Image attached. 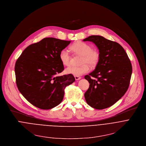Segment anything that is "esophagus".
<instances>
[{"mask_svg":"<svg viewBox=\"0 0 146 146\" xmlns=\"http://www.w3.org/2000/svg\"><path fill=\"white\" fill-rule=\"evenodd\" d=\"M75 79L76 80H79L81 79V77H80L79 76H75Z\"/></svg>","mask_w":146,"mask_h":146,"instance_id":"1","label":"esophagus"}]
</instances>
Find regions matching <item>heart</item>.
Returning <instances> with one entry per match:
<instances>
[{
  "label": "heart",
  "mask_w": 146,
  "mask_h": 146,
  "mask_svg": "<svg viewBox=\"0 0 146 146\" xmlns=\"http://www.w3.org/2000/svg\"><path fill=\"white\" fill-rule=\"evenodd\" d=\"M71 49L75 53L82 55L81 66H70L65 71L68 74L75 76H80L90 71V65L92 67H95L98 64L100 60V54L96 50L92 49V47L88 43L83 42H77L71 46ZM59 58L61 63L65 66L70 64L71 56L68 50H62L59 54Z\"/></svg>",
  "instance_id": "1"
}]
</instances>
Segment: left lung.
<instances>
[{"label":"left lung","mask_w":146,"mask_h":146,"mask_svg":"<svg viewBox=\"0 0 146 146\" xmlns=\"http://www.w3.org/2000/svg\"><path fill=\"white\" fill-rule=\"evenodd\" d=\"M83 40L94 43L100 54L94 70L85 76L90 84L85 99L94 108H108L118 102L129 88L132 72L131 61L117 42L100 35H92Z\"/></svg>","instance_id":"left-lung-1"}]
</instances>
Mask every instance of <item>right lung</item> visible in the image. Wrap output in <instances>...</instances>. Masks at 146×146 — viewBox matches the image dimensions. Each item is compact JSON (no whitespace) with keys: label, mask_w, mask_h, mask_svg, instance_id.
I'll return each instance as SVG.
<instances>
[{"label":"right lung","mask_w":146,"mask_h":146,"mask_svg":"<svg viewBox=\"0 0 146 146\" xmlns=\"http://www.w3.org/2000/svg\"><path fill=\"white\" fill-rule=\"evenodd\" d=\"M70 42L44 38L28 46L16 61V84L32 105L42 110L55 107L63 99L65 88L75 80L71 74L57 75L64 70L60 52Z\"/></svg>","instance_id":"add662e5"}]
</instances>
